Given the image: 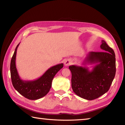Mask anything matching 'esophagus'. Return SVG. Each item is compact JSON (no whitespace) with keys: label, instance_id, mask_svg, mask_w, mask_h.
Returning <instances> with one entry per match:
<instances>
[{"label":"esophagus","instance_id":"34e87169","mask_svg":"<svg viewBox=\"0 0 125 125\" xmlns=\"http://www.w3.org/2000/svg\"><path fill=\"white\" fill-rule=\"evenodd\" d=\"M71 63H72V61H71V60L67 59L64 61V65L66 67H68V66L70 65L71 64Z\"/></svg>","mask_w":125,"mask_h":125}]
</instances>
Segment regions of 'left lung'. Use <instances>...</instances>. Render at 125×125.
I'll use <instances>...</instances> for the list:
<instances>
[{
	"mask_svg": "<svg viewBox=\"0 0 125 125\" xmlns=\"http://www.w3.org/2000/svg\"><path fill=\"white\" fill-rule=\"evenodd\" d=\"M102 42V52H90L83 62V64H95L92 70L76 65L69 67L72 75L73 91L86 100L95 99L107 92L115 77V53L105 41Z\"/></svg>",
	"mask_w": 125,
	"mask_h": 125,
	"instance_id": "8db88e82",
	"label": "left lung"
}]
</instances>
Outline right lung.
<instances>
[{
  "instance_id": "1",
  "label": "right lung",
  "mask_w": 125,
  "mask_h": 125,
  "mask_svg": "<svg viewBox=\"0 0 125 125\" xmlns=\"http://www.w3.org/2000/svg\"><path fill=\"white\" fill-rule=\"evenodd\" d=\"M19 43L10 61V71L12 84L14 89L30 100H36L45 96L52 87L53 78L56 74L63 67V63L58 64L48 69L40 77L33 81H25L20 78L15 65L16 55Z\"/></svg>"
}]
</instances>
